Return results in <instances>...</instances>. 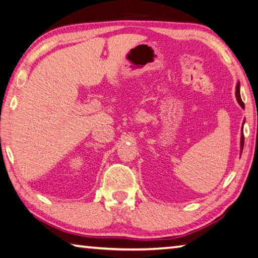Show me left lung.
<instances>
[{
	"mask_svg": "<svg viewBox=\"0 0 258 258\" xmlns=\"http://www.w3.org/2000/svg\"><path fill=\"white\" fill-rule=\"evenodd\" d=\"M235 97H237V100L240 106H241V108H244V103L242 102L241 100V97H240V83H238L237 84V89H235ZM244 123V121H243ZM243 142H244V138H243V132L241 133V140H240V147H241V152H242V149H243Z\"/></svg>",
	"mask_w": 258,
	"mask_h": 258,
	"instance_id": "8db88e82",
	"label": "left lung"
}]
</instances>
